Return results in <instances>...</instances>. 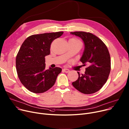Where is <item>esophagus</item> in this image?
<instances>
[{"label": "esophagus", "instance_id": "1", "mask_svg": "<svg viewBox=\"0 0 129 129\" xmlns=\"http://www.w3.org/2000/svg\"><path fill=\"white\" fill-rule=\"evenodd\" d=\"M63 71L66 72V73H68V72H70V70H69V69H63Z\"/></svg>", "mask_w": 129, "mask_h": 129}]
</instances>
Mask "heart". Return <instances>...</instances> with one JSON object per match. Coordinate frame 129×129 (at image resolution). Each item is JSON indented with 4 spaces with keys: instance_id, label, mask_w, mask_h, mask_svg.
Here are the masks:
<instances>
[{
    "instance_id": "obj_1",
    "label": "heart",
    "mask_w": 129,
    "mask_h": 129,
    "mask_svg": "<svg viewBox=\"0 0 129 129\" xmlns=\"http://www.w3.org/2000/svg\"><path fill=\"white\" fill-rule=\"evenodd\" d=\"M70 40L72 42H73V43H81V41L80 40H78V39L76 38H71V39H70Z\"/></svg>"
}]
</instances>
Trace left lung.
<instances>
[{"instance_id": "8db88e82", "label": "left lung", "mask_w": 129, "mask_h": 129, "mask_svg": "<svg viewBox=\"0 0 129 129\" xmlns=\"http://www.w3.org/2000/svg\"><path fill=\"white\" fill-rule=\"evenodd\" d=\"M80 37L85 44V49L80 61L88 67L85 74L77 72V80L72 85L84 94H92L101 89L106 82L111 69V57L104 43L96 36L84 31L71 32Z\"/></svg>"}]
</instances>
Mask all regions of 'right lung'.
<instances>
[{"label": "right lung", "instance_id": "right-lung-1", "mask_svg": "<svg viewBox=\"0 0 129 129\" xmlns=\"http://www.w3.org/2000/svg\"><path fill=\"white\" fill-rule=\"evenodd\" d=\"M63 31L34 35L22 44L16 57V69L22 84L30 91L43 93L55 83L60 68L45 70V57L50 54L51 45Z\"/></svg>", "mask_w": 129, "mask_h": 129}]
</instances>
